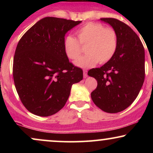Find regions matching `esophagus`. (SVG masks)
<instances>
[{"instance_id":"obj_1","label":"esophagus","mask_w":153,"mask_h":153,"mask_svg":"<svg viewBox=\"0 0 153 153\" xmlns=\"http://www.w3.org/2000/svg\"><path fill=\"white\" fill-rule=\"evenodd\" d=\"M83 77L84 78H87L88 77V72L86 70H84L83 71Z\"/></svg>"}]
</instances>
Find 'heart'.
Masks as SVG:
<instances>
[{"instance_id":"b5f03b06","label":"heart","mask_w":153,"mask_h":153,"mask_svg":"<svg viewBox=\"0 0 153 153\" xmlns=\"http://www.w3.org/2000/svg\"><path fill=\"white\" fill-rule=\"evenodd\" d=\"M78 40L71 35L64 39V52L66 57L75 59L85 46L86 54L75 61V65L81 68H90L98 63L103 64L111 60L118 46L117 34L114 29L106 28L99 23L88 22L76 31Z\"/></svg>"}]
</instances>
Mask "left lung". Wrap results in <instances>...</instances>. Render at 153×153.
<instances>
[{
    "label": "left lung",
    "mask_w": 153,
    "mask_h": 153,
    "mask_svg": "<svg viewBox=\"0 0 153 153\" xmlns=\"http://www.w3.org/2000/svg\"><path fill=\"white\" fill-rule=\"evenodd\" d=\"M114 29L117 52L111 60L88 72L97 80L91 93L95 104L107 113L127 108L137 97L145 80V50L141 40L129 26L117 19L101 18Z\"/></svg>",
    "instance_id": "1"
}]
</instances>
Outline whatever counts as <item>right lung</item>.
Segmentation results:
<instances>
[{
  "instance_id": "obj_1",
  "label": "right lung",
  "mask_w": 153,
  "mask_h": 153,
  "mask_svg": "<svg viewBox=\"0 0 153 153\" xmlns=\"http://www.w3.org/2000/svg\"><path fill=\"white\" fill-rule=\"evenodd\" d=\"M81 21L45 17L22 36L15 51L13 76L23 105L39 117L62 109L72 85L82 79L64 52L65 35Z\"/></svg>"
}]
</instances>
